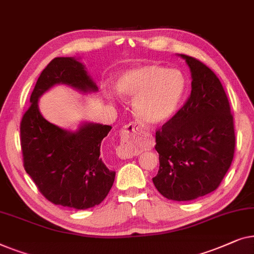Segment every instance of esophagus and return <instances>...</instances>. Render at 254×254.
<instances>
[{
	"label": "esophagus",
	"instance_id": "1",
	"mask_svg": "<svg viewBox=\"0 0 254 254\" xmlns=\"http://www.w3.org/2000/svg\"><path fill=\"white\" fill-rule=\"evenodd\" d=\"M140 131V127L137 123H128L121 132V145L116 149V154L121 159H130L134 154L137 146V134Z\"/></svg>",
	"mask_w": 254,
	"mask_h": 254
}]
</instances>
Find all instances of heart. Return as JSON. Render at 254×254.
<instances>
[{
  "mask_svg": "<svg viewBox=\"0 0 254 254\" xmlns=\"http://www.w3.org/2000/svg\"><path fill=\"white\" fill-rule=\"evenodd\" d=\"M187 88V79L180 70L158 64L132 66L123 71L116 81L119 94L134 100V115L148 127L169 122L180 110ZM107 95L112 98L109 93Z\"/></svg>",
  "mask_w": 254,
  "mask_h": 254,
  "instance_id": "obj_1",
  "label": "heart"
}]
</instances>
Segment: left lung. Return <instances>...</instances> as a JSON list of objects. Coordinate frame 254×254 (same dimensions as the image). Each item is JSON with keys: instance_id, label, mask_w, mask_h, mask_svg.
Masks as SVG:
<instances>
[{"instance_id": "1", "label": "left lung", "mask_w": 254, "mask_h": 254, "mask_svg": "<svg viewBox=\"0 0 254 254\" xmlns=\"http://www.w3.org/2000/svg\"><path fill=\"white\" fill-rule=\"evenodd\" d=\"M191 71V94L155 133L160 167L153 183L163 197L188 201L219 188L235 153L234 117L216 74L199 60L180 55Z\"/></svg>"}]
</instances>
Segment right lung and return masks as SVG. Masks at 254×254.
<instances>
[{"label":"right lung","mask_w":254,"mask_h":254,"mask_svg":"<svg viewBox=\"0 0 254 254\" xmlns=\"http://www.w3.org/2000/svg\"><path fill=\"white\" fill-rule=\"evenodd\" d=\"M57 84L86 93L98 86L74 57H55L42 71L31 94V106L20 122L24 168L49 201L74 209L99 205L109 193L115 171L101 158V142L112 127L84 123L67 131L48 122L39 98Z\"/></svg>","instance_id":"obj_1"}]
</instances>
